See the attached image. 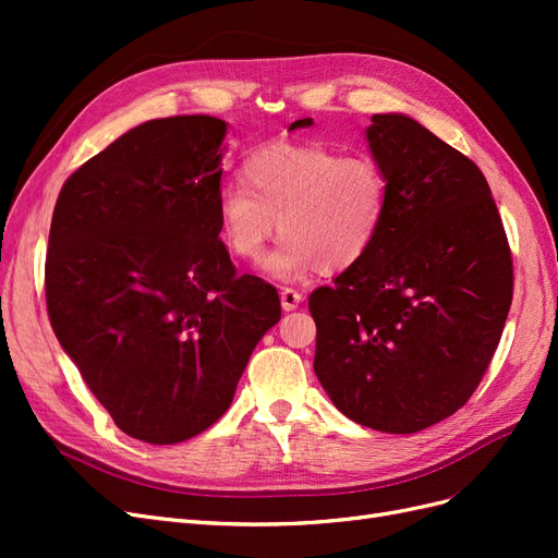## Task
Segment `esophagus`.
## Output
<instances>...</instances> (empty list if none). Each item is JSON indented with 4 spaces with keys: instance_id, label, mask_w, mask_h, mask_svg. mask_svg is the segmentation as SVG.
Instances as JSON below:
<instances>
[{
    "instance_id": "34e87169",
    "label": "esophagus",
    "mask_w": 558,
    "mask_h": 558,
    "mask_svg": "<svg viewBox=\"0 0 558 558\" xmlns=\"http://www.w3.org/2000/svg\"><path fill=\"white\" fill-rule=\"evenodd\" d=\"M302 302V293L295 289H281V307L286 312L298 310V305Z\"/></svg>"
}]
</instances>
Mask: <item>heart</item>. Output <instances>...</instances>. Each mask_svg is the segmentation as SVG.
<instances>
[{"mask_svg":"<svg viewBox=\"0 0 558 558\" xmlns=\"http://www.w3.org/2000/svg\"><path fill=\"white\" fill-rule=\"evenodd\" d=\"M244 183L218 191V230L232 256L258 260L279 230L265 272L279 281L337 275L377 244L391 189L373 156H344L326 144H269L244 160Z\"/></svg>","mask_w":558,"mask_h":558,"instance_id":"obj_1","label":"heart"}]
</instances>
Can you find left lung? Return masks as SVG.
Here are the masks:
<instances>
[{
    "instance_id": "left-lung-1",
    "label": "left lung",
    "mask_w": 558,
    "mask_h": 558,
    "mask_svg": "<svg viewBox=\"0 0 558 558\" xmlns=\"http://www.w3.org/2000/svg\"><path fill=\"white\" fill-rule=\"evenodd\" d=\"M367 142L388 177V216L373 251L310 295L314 373L351 421L408 435L480 386L512 305V251L461 150L402 113H375Z\"/></svg>"
}]
</instances>
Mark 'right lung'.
<instances>
[{"label": "right lung", "mask_w": 558, "mask_h": 558, "mask_svg": "<svg viewBox=\"0 0 558 558\" xmlns=\"http://www.w3.org/2000/svg\"><path fill=\"white\" fill-rule=\"evenodd\" d=\"M226 123L156 118L64 181L50 221L46 307L58 342L113 424L177 445L230 408L272 283L238 275L218 240Z\"/></svg>", "instance_id": "obj_1"}]
</instances>
